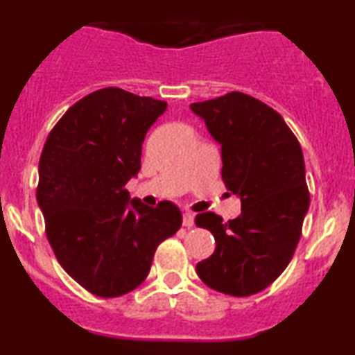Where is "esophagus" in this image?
<instances>
[{
    "mask_svg": "<svg viewBox=\"0 0 355 355\" xmlns=\"http://www.w3.org/2000/svg\"><path fill=\"white\" fill-rule=\"evenodd\" d=\"M193 214H191L190 210H187L185 214H183V227H187V229L193 227Z\"/></svg>",
    "mask_w": 355,
    "mask_h": 355,
    "instance_id": "obj_1",
    "label": "esophagus"
}]
</instances>
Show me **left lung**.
<instances>
[{"instance_id": "obj_1", "label": "left lung", "mask_w": 355, "mask_h": 355, "mask_svg": "<svg viewBox=\"0 0 355 355\" xmlns=\"http://www.w3.org/2000/svg\"><path fill=\"white\" fill-rule=\"evenodd\" d=\"M222 145V180L242 200L240 217H195L210 230L215 252L197 263L202 282L227 295L263 291L294 257L309 210L304 155L284 118L240 92L190 105Z\"/></svg>"}]
</instances>
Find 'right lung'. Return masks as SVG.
I'll use <instances>...</instances> for the list:
<instances>
[{
  "label": "right lung",
  "instance_id": "obj_1",
  "mask_svg": "<svg viewBox=\"0 0 355 355\" xmlns=\"http://www.w3.org/2000/svg\"><path fill=\"white\" fill-rule=\"evenodd\" d=\"M166 101L96 89L67 110L40 157L36 200L60 266L93 295L113 299L148 275L155 250L182 227L172 202L130 204L146 132Z\"/></svg>",
  "mask_w": 355,
  "mask_h": 355
}]
</instances>
